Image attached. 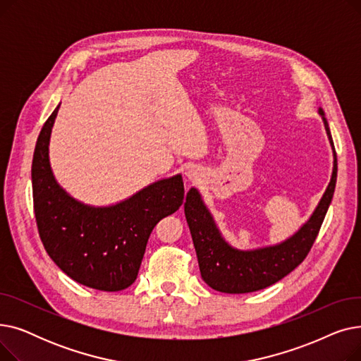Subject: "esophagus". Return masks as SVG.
<instances>
[{
  "label": "esophagus",
  "mask_w": 361,
  "mask_h": 361,
  "mask_svg": "<svg viewBox=\"0 0 361 361\" xmlns=\"http://www.w3.org/2000/svg\"><path fill=\"white\" fill-rule=\"evenodd\" d=\"M187 177L190 178V180H196V178H197V173H196L195 169H188V171H187Z\"/></svg>",
  "instance_id": "1"
}]
</instances>
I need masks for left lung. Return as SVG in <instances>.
Wrapping results in <instances>:
<instances>
[{
  "label": "left lung",
  "instance_id": "left-lung-1",
  "mask_svg": "<svg viewBox=\"0 0 361 361\" xmlns=\"http://www.w3.org/2000/svg\"><path fill=\"white\" fill-rule=\"evenodd\" d=\"M319 112L324 116V111L319 109ZM322 118L334 146L328 121L325 117ZM336 171V154L334 152L332 178L312 218L287 241L250 252L235 250L225 243L199 192L190 188L185 196L184 214L192 233L200 274L207 286L228 294L253 293L272 286L294 271L309 255L325 219L335 192Z\"/></svg>",
  "mask_w": 361,
  "mask_h": 361
}]
</instances>
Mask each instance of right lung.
Returning <instances> with one entry per match:
<instances>
[{"label": "right lung", "instance_id": "obj_1", "mask_svg": "<svg viewBox=\"0 0 361 361\" xmlns=\"http://www.w3.org/2000/svg\"><path fill=\"white\" fill-rule=\"evenodd\" d=\"M59 108L45 121L33 154L37 231L49 257L71 279L94 290L121 291L137 278L152 230L181 206V176L150 184L109 207H90L74 200L56 184L48 159Z\"/></svg>", "mask_w": 361, "mask_h": 361}]
</instances>
